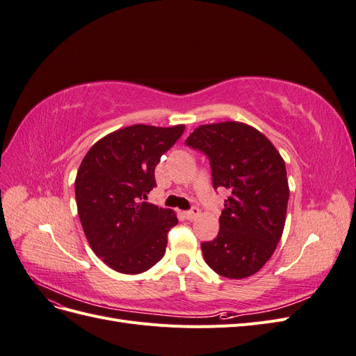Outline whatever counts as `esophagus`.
<instances>
[{"label":"esophagus","mask_w":356,"mask_h":356,"mask_svg":"<svg viewBox=\"0 0 356 356\" xmlns=\"http://www.w3.org/2000/svg\"><path fill=\"white\" fill-rule=\"evenodd\" d=\"M199 212H200V211H199V208H196V207H195V208H191L190 211H186V212H184V215H186V218H187L188 221H193V220H195V218L197 217Z\"/></svg>","instance_id":"1"}]
</instances>
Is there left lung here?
I'll return each instance as SVG.
<instances>
[{
  "instance_id": "8db88e82",
  "label": "left lung",
  "mask_w": 356,
  "mask_h": 356,
  "mask_svg": "<svg viewBox=\"0 0 356 356\" xmlns=\"http://www.w3.org/2000/svg\"><path fill=\"white\" fill-rule=\"evenodd\" d=\"M186 145L209 159L212 187L230 191L218 236L200 245L204 261L224 277L257 273L284 232L289 197L284 159L261 132L239 122L199 126Z\"/></svg>"
}]
</instances>
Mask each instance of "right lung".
<instances>
[{
	"instance_id": "1",
	"label": "right lung",
	"mask_w": 356,
	"mask_h": 356,
	"mask_svg": "<svg viewBox=\"0 0 356 356\" xmlns=\"http://www.w3.org/2000/svg\"><path fill=\"white\" fill-rule=\"evenodd\" d=\"M184 124H134L96 143L75 178V200L93 252L113 270L136 275L165 255L174 211L144 202L156 187L154 169Z\"/></svg>"
}]
</instances>
